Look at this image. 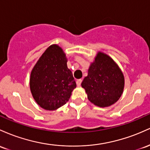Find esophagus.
<instances>
[{"label": "esophagus", "mask_w": 150, "mask_h": 150, "mask_svg": "<svg viewBox=\"0 0 150 150\" xmlns=\"http://www.w3.org/2000/svg\"><path fill=\"white\" fill-rule=\"evenodd\" d=\"M81 82H82V80H81V79H78V80H76V84H77V86H80L81 83Z\"/></svg>", "instance_id": "esophagus-1"}]
</instances>
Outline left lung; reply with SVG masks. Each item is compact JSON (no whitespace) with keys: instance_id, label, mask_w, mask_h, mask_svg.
<instances>
[{"instance_id":"obj_1","label":"left lung","mask_w":150,"mask_h":150,"mask_svg":"<svg viewBox=\"0 0 150 150\" xmlns=\"http://www.w3.org/2000/svg\"><path fill=\"white\" fill-rule=\"evenodd\" d=\"M125 79L117 64L108 55L99 52L91 64L88 76L81 86L92 103L99 107H108L118 100L122 94Z\"/></svg>"}]
</instances>
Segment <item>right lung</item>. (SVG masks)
<instances>
[{
  "instance_id": "add662e5",
  "label": "right lung",
  "mask_w": 150,
  "mask_h": 150,
  "mask_svg": "<svg viewBox=\"0 0 150 150\" xmlns=\"http://www.w3.org/2000/svg\"><path fill=\"white\" fill-rule=\"evenodd\" d=\"M67 62L62 49L52 45L45 50L32 70L30 79L32 95L45 110H56L66 104L76 86Z\"/></svg>"
}]
</instances>
